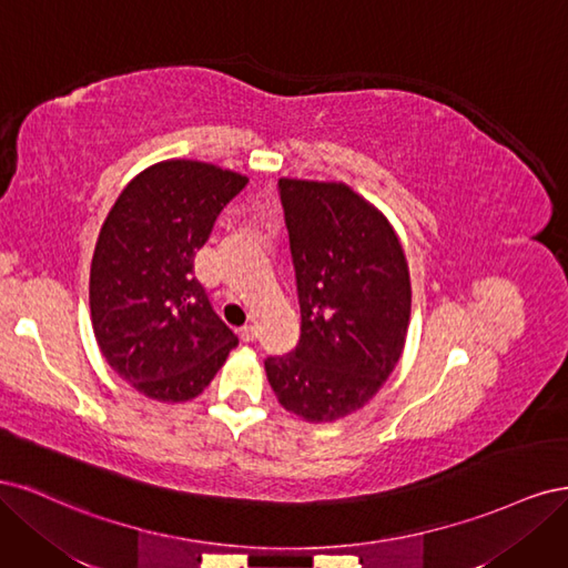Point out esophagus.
Segmentation results:
<instances>
[{
	"label": "esophagus",
	"instance_id": "obj_1",
	"mask_svg": "<svg viewBox=\"0 0 568 568\" xmlns=\"http://www.w3.org/2000/svg\"><path fill=\"white\" fill-rule=\"evenodd\" d=\"M239 336H242V341H246V343L255 341V336H257L255 326H253V324H246V326H242V329H239Z\"/></svg>",
	"mask_w": 568,
	"mask_h": 568
}]
</instances>
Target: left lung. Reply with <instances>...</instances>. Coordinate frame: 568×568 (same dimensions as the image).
<instances>
[{
    "label": "left lung",
    "instance_id": "1",
    "mask_svg": "<svg viewBox=\"0 0 568 568\" xmlns=\"http://www.w3.org/2000/svg\"><path fill=\"white\" fill-rule=\"evenodd\" d=\"M296 267L301 341L267 357V382L301 419L336 422L365 407L405 348L412 286L388 217L343 182L280 180Z\"/></svg>",
    "mask_w": 568,
    "mask_h": 568
}]
</instances>
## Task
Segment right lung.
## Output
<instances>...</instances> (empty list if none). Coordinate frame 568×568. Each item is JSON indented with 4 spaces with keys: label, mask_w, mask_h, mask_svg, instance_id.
<instances>
[{
    "label": "right lung",
    "mask_w": 568,
    "mask_h": 568,
    "mask_svg": "<svg viewBox=\"0 0 568 568\" xmlns=\"http://www.w3.org/2000/svg\"><path fill=\"white\" fill-rule=\"evenodd\" d=\"M246 182L203 161L153 163L101 225L90 270L94 336L111 369L151 400L196 398L239 343L194 277V255Z\"/></svg>",
    "instance_id": "add662e5"
}]
</instances>
